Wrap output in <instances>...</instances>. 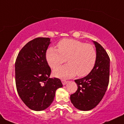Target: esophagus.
<instances>
[{"mask_svg": "<svg viewBox=\"0 0 124 124\" xmlns=\"http://www.w3.org/2000/svg\"><path fill=\"white\" fill-rule=\"evenodd\" d=\"M62 84H63V85H65L66 84L67 82H68V81H66V80H64V79H62Z\"/></svg>", "mask_w": 124, "mask_h": 124, "instance_id": "esophagus-1", "label": "esophagus"}]
</instances>
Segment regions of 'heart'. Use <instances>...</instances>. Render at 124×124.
<instances>
[{
	"instance_id": "obj_1",
	"label": "heart",
	"mask_w": 124,
	"mask_h": 124,
	"mask_svg": "<svg viewBox=\"0 0 124 124\" xmlns=\"http://www.w3.org/2000/svg\"><path fill=\"white\" fill-rule=\"evenodd\" d=\"M58 49L48 48L46 58L51 68H55L66 62L68 64L59 67L53 71L54 76L69 78L76 76L88 75L95 66L97 53L94 47L90 44L75 39L62 40L58 43Z\"/></svg>"
}]
</instances>
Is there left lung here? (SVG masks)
Segmentation results:
<instances>
[{
	"mask_svg": "<svg viewBox=\"0 0 124 124\" xmlns=\"http://www.w3.org/2000/svg\"><path fill=\"white\" fill-rule=\"evenodd\" d=\"M97 53L95 66L85 77L76 79L78 89L70 95V100L77 109L87 111L95 108L104 96L109 82L110 58L105 50L93 41Z\"/></svg>",
	"mask_w": 124,
	"mask_h": 124,
	"instance_id": "8db88e82",
	"label": "left lung"
}]
</instances>
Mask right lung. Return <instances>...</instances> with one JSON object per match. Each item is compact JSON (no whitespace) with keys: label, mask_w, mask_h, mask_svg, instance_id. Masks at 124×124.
<instances>
[{"label":"right lung","mask_w":124,"mask_h":124,"mask_svg":"<svg viewBox=\"0 0 124 124\" xmlns=\"http://www.w3.org/2000/svg\"><path fill=\"white\" fill-rule=\"evenodd\" d=\"M48 38L39 37L28 42L20 50L15 65V83L20 98L31 110L46 109L54 101L61 80L50 78L51 69L46 58Z\"/></svg>","instance_id":"1"}]
</instances>
